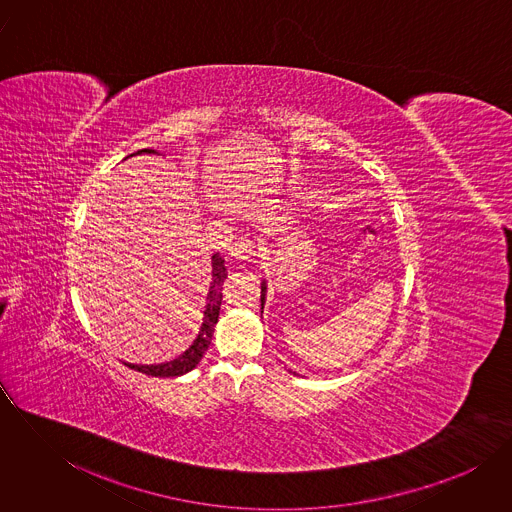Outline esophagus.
I'll return each mask as SVG.
<instances>
[{"label": "esophagus", "instance_id": "esophagus-1", "mask_svg": "<svg viewBox=\"0 0 512 512\" xmlns=\"http://www.w3.org/2000/svg\"><path fill=\"white\" fill-rule=\"evenodd\" d=\"M230 252H232V256H234V258L248 260V258L256 256L258 246H256V242H254V240H250V238H238V240L234 242V246L230 248Z\"/></svg>", "mask_w": 512, "mask_h": 512}]
</instances>
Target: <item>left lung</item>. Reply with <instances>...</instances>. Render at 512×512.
Here are the masks:
<instances>
[{
    "label": "left lung",
    "instance_id": "1",
    "mask_svg": "<svg viewBox=\"0 0 512 512\" xmlns=\"http://www.w3.org/2000/svg\"><path fill=\"white\" fill-rule=\"evenodd\" d=\"M264 295H266V286L262 284V295H260V301H262V311H264V299H266Z\"/></svg>",
    "mask_w": 512,
    "mask_h": 512
}]
</instances>
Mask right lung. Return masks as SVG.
Wrapping results in <instances>:
<instances>
[{
	"mask_svg": "<svg viewBox=\"0 0 512 512\" xmlns=\"http://www.w3.org/2000/svg\"><path fill=\"white\" fill-rule=\"evenodd\" d=\"M138 153H153V149H140ZM228 272L224 266V260L219 254L213 256V282H211V290L207 295V307H205V317H203V327L197 335V339L193 341V345L175 361L171 363H163V365H128L138 372H144L147 376H159V378H169V376H181L189 370H193L199 365V361L203 359V355L207 353L213 333H215V325L219 321L220 303H222V284L226 280Z\"/></svg>",
	"mask_w": 512,
	"mask_h": 512,
	"instance_id": "right-lung-1",
	"label": "right lung"
}]
</instances>
